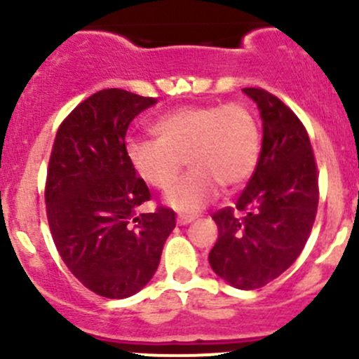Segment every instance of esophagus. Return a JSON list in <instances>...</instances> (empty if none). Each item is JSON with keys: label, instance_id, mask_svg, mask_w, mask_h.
Returning <instances> with one entry per match:
<instances>
[{"label": "esophagus", "instance_id": "obj_1", "mask_svg": "<svg viewBox=\"0 0 359 359\" xmlns=\"http://www.w3.org/2000/svg\"><path fill=\"white\" fill-rule=\"evenodd\" d=\"M194 220V217H177V224H179V226H187V224H191Z\"/></svg>", "mask_w": 359, "mask_h": 359}]
</instances>
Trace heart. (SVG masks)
Masks as SVG:
<instances>
[{
    "instance_id": "b5f03b06",
    "label": "heart",
    "mask_w": 359,
    "mask_h": 359,
    "mask_svg": "<svg viewBox=\"0 0 359 359\" xmlns=\"http://www.w3.org/2000/svg\"><path fill=\"white\" fill-rule=\"evenodd\" d=\"M156 139L126 140L133 173L154 189L175 182L184 159L191 172L166 193L165 203L193 215L215 198L219 186L233 191L253 175L260 158V128L241 102L227 106H186L154 121Z\"/></svg>"
}]
</instances>
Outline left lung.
Returning a JSON list of instances; mask_svg holds the SVG:
<instances>
[{
	"instance_id": "8db88e82",
	"label": "left lung",
	"mask_w": 359,
	"mask_h": 359,
	"mask_svg": "<svg viewBox=\"0 0 359 359\" xmlns=\"http://www.w3.org/2000/svg\"><path fill=\"white\" fill-rule=\"evenodd\" d=\"M262 119V149L233 208L212 217L219 227L208 262L234 288L253 290L283 274L302 252L318 210V173L306 128L278 97L243 88Z\"/></svg>"
}]
</instances>
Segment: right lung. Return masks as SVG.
<instances>
[{"label": "right lung", "mask_w": 359, "mask_h": 359, "mask_svg": "<svg viewBox=\"0 0 359 359\" xmlns=\"http://www.w3.org/2000/svg\"><path fill=\"white\" fill-rule=\"evenodd\" d=\"M158 100L107 88L60 125L46 175L50 231L72 274L97 295L126 299L158 269L175 213H139L151 198L125 154L130 123Z\"/></svg>", "instance_id": "1"}]
</instances>
